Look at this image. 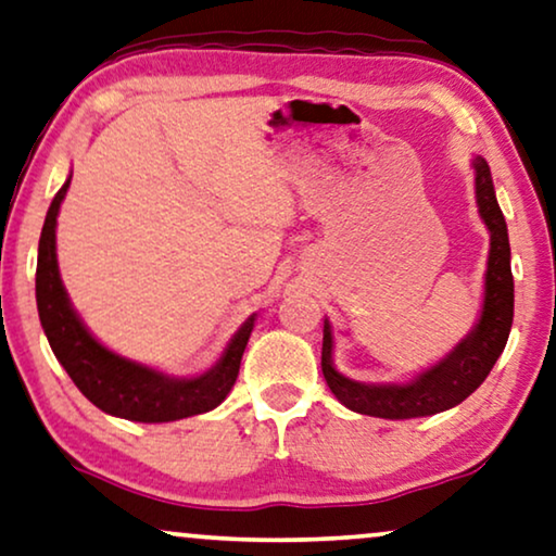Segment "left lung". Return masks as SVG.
Instances as JSON below:
<instances>
[{
	"label": "left lung",
	"instance_id": "obj_1",
	"mask_svg": "<svg viewBox=\"0 0 556 556\" xmlns=\"http://www.w3.org/2000/svg\"><path fill=\"white\" fill-rule=\"evenodd\" d=\"M476 167V198L483 224L491 231V251L485 269L483 313L476 328L450 351L440 364L414 376L406 383H358L345 379L332 366V330L325 320L323 328V376L340 404L348 409L381 419L429 417L453 409L465 402L506 348L510 323H514V274H510V247L506 218L498 208L493 190L491 167L483 157L472 160Z\"/></svg>",
	"mask_w": 556,
	"mask_h": 556
}]
</instances>
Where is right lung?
I'll use <instances>...</instances> for the list:
<instances>
[{
	"label": "right lung",
	"mask_w": 556,
	"mask_h": 556,
	"mask_svg": "<svg viewBox=\"0 0 556 556\" xmlns=\"http://www.w3.org/2000/svg\"><path fill=\"white\" fill-rule=\"evenodd\" d=\"M68 185L71 177L48 208L40 247H37L35 274L37 313L55 358L68 371L80 394L111 417L157 425V421H175L216 409L239 376L241 355L254 330V315L231 338L218 364L195 379H173L109 351L80 323L58 271L55 226Z\"/></svg>",
	"instance_id": "add662e5"
}]
</instances>
